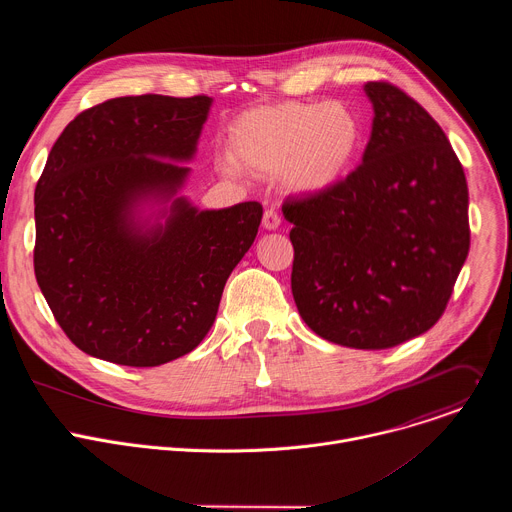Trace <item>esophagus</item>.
<instances>
[{
	"label": "esophagus",
	"instance_id": "1",
	"mask_svg": "<svg viewBox=\"0 0 512 512\" xmlns=\"http://www.w3.org/2000/svg\"><path fill=\"white\" fill-rule=\"evenodd\" d=\"M279 225H281L279 212H277L275 208H267L265 214H263V227H265L267 231H275Z\"/></svg>",
	"mask_w": 512,
	"mask_h": 512
}]
</instances>
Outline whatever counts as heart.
Here are the masks:
<instances>
[{
    "label": "heart",
    "mask_w": 512,
    "mask_h": 512,
    "mask_svg": "<svg viewBox=\"0 0 512 512\" xmlns=\"http://www.w3.org/2000/svg\"><path fill=\"white\" fill-rule=\"evenodd\" d=\"M362 141L356 113L342 103H279L243 111L227 127L221 172L279 174L287 188L320 192L334 186Z\"/></svg>",
    "instance_id": "heart-1"
}]
</instances>
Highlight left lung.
I'll return each instance as SVG.
<instances>
[{"label": "left lung", "mask_w": 512, "mask_h": 512, "mask_svg": "<svg viewBox=\"0 0 512 512\" xmlns=\"http://www.w3.org/2000/svg\"><path fill=\"white\" fill-rule=\"evenodd\" d=\"M373 131L334 186L287 196L291 294L324 340L383 350L442 318L468 257V184L435 119L385 81L364 85Z\"/></svg>", "instance_id": "1"}]
</instances>
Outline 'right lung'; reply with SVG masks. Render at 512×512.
I'll use <instances>...</instances> for the list:
<instances>
[{
    "instance_id": "add662e5",
    "label": "right lung",
    "mask_w": 512,
    "mask_h": 512,
    "mask_svg": "<svg viewBox=\"0 0 512 512\" xmlns=\"http://www.w3.org/2000/svg\"><path fill=\"white\" fill-rule=\"evenodd\" d=\"M210 105L109 99L52 145L34 194V273L64 334L95 358L160 367L194 350L257 237L259 202L198 210L176 196ZM145 203L161 208L141 217Z\"/></svg>"
}]
</instances>
